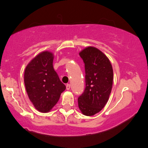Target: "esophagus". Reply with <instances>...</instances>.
<instances>
[{"mask_svg": "<svg viewBox=\"0 0 148 148\" xmlns=\"http://www.w3.org/2000/svg\"><path fill=\"white\" fill-rule=\"evenodd\" d=\"M66 89H67V90L70 89V84H67V85H66Z\"/></svg>", "mask_w": 148, "mask_h": 148, "instance_id": "1", "label": "esophagus"}]
</instances>
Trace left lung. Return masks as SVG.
Wrapping results in <instances>:
<instances>
[{"mask_svg":"<svg viewBox=\"0 0 148 148\" xmlns=\"http://www.w3.org/2000/svg\"><path fill=\"white\" fill-rule=\"evenodd\" d=\"M79 56L85 64L86 88L78 98V104L83 114L92 116L108 101L113 85V68L108 58L95 47L84 49Z\"/></svg>","mask_w":148,"mask_h":148,"instance_id":"obj_1","label":"left lung"}]
</instances>
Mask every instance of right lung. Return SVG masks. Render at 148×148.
I'll list each match as a JSON object with an SVG mask.
<instances>
[{
	"label": "right lung",
	"instance_id": "obj_1",
	"mask_svg": "<svg viewBox=\"0 0 148 148\" xmlns=\"http://www.w3.org/2000/svg\"><path fill=\"white\" fill-rule=\"evenodd\" d=\"M51 53L44 51L27 65L24 84L28 97L39 111L46 113L56 104L65 86L53 67Z\"/></svg>",
	"mask_w": 148,
	"mask_h": 148
}]
</instances>
